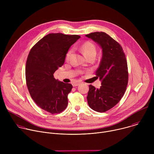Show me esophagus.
I'll return each instance as SVG.
<instances>
[{
    "label": "esophagus",
    "mask_w": 154,
    "mask_h": 154,
    "mask_svg": "<svg viewBox=\"0 0 154 154\" xmlns=\"http://www.w3.org/2000/svg\"><path fill=\"white\" fill-rule=\"evenodd\" d=\"M80 83H82V82H74V83H72V85H73V86H77L79 85Z\"/></svg>",
    "instance_id": "34e87169"
}]
</instances>
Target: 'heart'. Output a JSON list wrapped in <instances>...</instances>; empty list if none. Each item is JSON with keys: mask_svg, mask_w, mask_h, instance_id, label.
I'll list each match as a JSON object with an SVG mask.
<instances>
[{"mask_svg": "<svg viewBox=\"0 0 154 154\" xmlns=\"http://www.w3.org/2000/svg\"><path fill=\"white\" fill-rule=\"evenodd\" d=\"M82 50L85 57L91 55H96V48L94 44L91 41L85 42L82 46ZM72 53V50H69L67 52L66 55V60H68L69 59Z\"/></svg>", "mask_w": 154, "mask_h": 154, "instance_id": "obj_1", "label": "heart"}]
</instances>
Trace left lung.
<instances>
[{
	"label": "left lung",
	"instance_id": "1",
	"mask_svg": "<svg viewBox=\"0 0 154 154\" xmlns=\"http://www.w3.org/2000/svg\"><path fill=\"white\" fill-rule=\"evenodd\" d=\"M100 46L102 55L96 71L101 81L100 88L89 86L87 100L89 106L97 112H105L115 106L126 90L128 75L125 54L119 44L105 32L85 35Z\"/></svg>",
	"mask_w": 154,
	"mask_h": 154
}]
</instances>
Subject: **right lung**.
I'll list each match as a JSON object with an SVG mask.
<instances>
[{
  "label": "right lung",
  "mask_w": 154,
  "mask_h": 154,
  "mask_svg": "<svg viewBox=\"0 0 154 154\" xmlns=\"http://www.w3.org/2000/svg\"><path fill=\"white\" fill-rule=\"evenodd\" d=\"M80 38L76 35L48 34L28 55L26 79L29 91L37 105L51 114L61 113L67 107L72 85L56 80L54 74L63 65L69 49Z\"/></svg>",
  "instance_id": "obj_1"
}]
</instances>
